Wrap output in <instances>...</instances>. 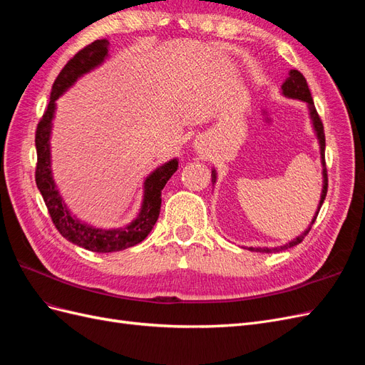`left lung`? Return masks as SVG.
I'll return each instance as SVG.
<instances>
[{
	"instance_id": "1",
	"label": "left lung",
	"mask_w": 365,
	"mask_h": 365,
	"mask_svg": "<svg viewBox=\"0 0 365 365\" xmlns=\"http://www.w3.org/2000/svg\"><path fill=\"white\" fill-rule=\"evenodd\" d=\"M282 94L284 97H288V98H297V101H302V102L307 103L309 117H311V123H312V128H314V132H315L317 140H318V145H319V155H322V164H323V190H322V196H319V202H318L317 212H315V215H314V217L311 220V224H309V227L303 231L302 235H298L295 239L289 240L288 244H284L282 247H274V248H268V247L252 248V247H250L248 248L250 251H257V252H275V251L292 248V247L300 244V242L306 237V235L309 233V231H311V228H312V225L315 222V219L318 216L319 208H322V205H323V202L326 200V193H327V169H326V161H324V149H326L324 128H323L322 120H319V115H318L317 109H315L312 96H311V91H309V86H307V82L304 79V76L300 71L291 70L289 76L286 77V81L282 85ZM216 178H217V173H216L215 169H212V182L213 184L216 182Z\"/></svg>"
}]
</instances>
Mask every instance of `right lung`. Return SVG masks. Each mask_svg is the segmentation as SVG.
Segmentation results:
<instances>
[{
  "mask_svg": "<svg viewBox=\"0 0 365 365\" xmlns=\"http://www.w3.org/2000/svg\"><path fill=\"white\" fill-rule=\"evenodd\" d=\"M109 42L97 39L82 48L62 68L53 83L50 103L36 128V185L43 197L54 227L74 245L93 252H115L134 247L145 240L155 225L161 208V190L170 176L178 169V160L173 158L150 172L143 182V202L137 217L123 228H96L77 219L65 204L51 172V128L56 113V101L86 73L101 67L108 58Z\"/></svg>",
  "mask_w": 365,
  "mask_h": 365,
  "instance_id": "right-lung-1",
  "label": "right lung"
}]
</instances>
